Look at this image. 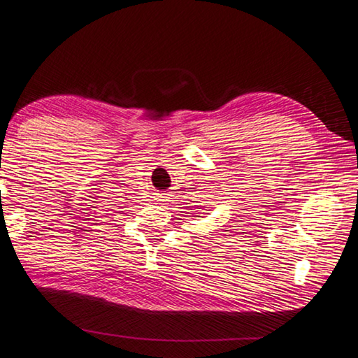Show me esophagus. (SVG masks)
<instances>
[{"instance_id":"34e87169","label":"esophagus","mask_w":358,"mask_h":358,"mask_svg":"<svg viewBox=\"0 0 358 358\" xmlns=\"http://www.w3.org/2000/svg\"><path fill=\"white\" fill-rule=\"evenodd\" d=\"M156 201H157V202H161V204H164V202L167 201V199H165V196H164V194H157V196H156Z\"/></svg>"}]
</instances>
